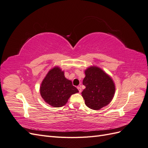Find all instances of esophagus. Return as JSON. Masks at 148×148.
Segmentation results:
<instances>
[{"label":"esophagus","mask_w":148,"mask_h":148,"mask_svg":"<svg viewBox=\"0 0 148 148\" xmlns=\"http://www.w3.org/2000/svg\"><path fill=\"white\" fill-rule=\"evenodd\" d=\"M77 88H78V89L79 92H82V89L81 86H78V87H77Z\"/></svg>","instance_id":"obj_1"}]
</instances>
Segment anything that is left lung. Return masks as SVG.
<instances>
[{
	"label": "left lung",
	"mask_w": 148,
	"mask_h": 148,
	"mask_svg": "<svg viewBox=\"0 0 148 148\" xmlns=\"http://www.w3.org/2000/svg\"><path fill=\"white\" fill-rule=\"evenodd\" d=\"M83 84L86 86L82 91L85 104L93 110H99L112 100L115 91V84L110 76L96 66L85 70Z\"/></svg>",
	"instance_id": "8db88e82"
}]
</instances>
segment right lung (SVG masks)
Wrapping results in <instances>:
<instances>
[{"label":"right lung","mask_w":148,"mask_h":148,"mask_svg":"<svg viewBox=\"0 0 148 148\" xmlns=\"http://www.w3.org/2000/svg\"><path fill=\"white\" fill-rule=\"evenodd\" d=\"M78 92L58 66L49 71L40 86V94L44 101L54 107L64 106L71 95Z\"/></svg>","instance_id":"obj_1"}]
</instances>
